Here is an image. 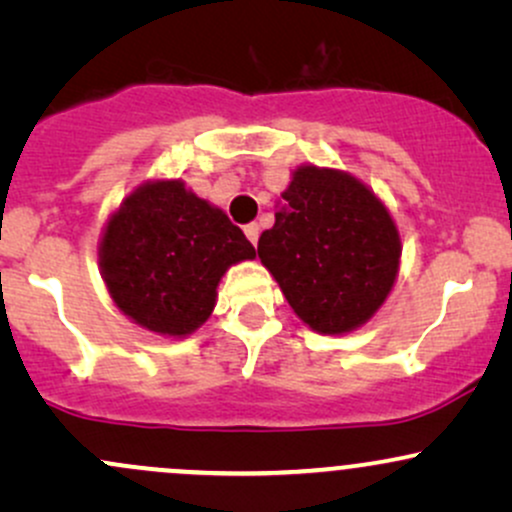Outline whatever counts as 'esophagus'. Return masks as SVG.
I'll list each match as a JSON object with an SVG mask.
<instances>
[{
  "mask_svg": "<svg viewBox=\"0 0 512 512\" xmlns=\"http://www.w3.org/2000/svg\"><path fill=\"white\" fill-rule=\"evenodd\" d=\"M243 231H245V236H248L250 243L257 245V238H260V226H257V223H248Z\"/></svg>",
  "mask_w": 512,
  "mask_h": 512,
  "instance_id": "esophagus-1",
  "label": "esophagus"
}]
</instances>
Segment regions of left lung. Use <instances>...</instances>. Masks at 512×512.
<instances>
[{
    "mask_svg": "<svg viewBox=\"0 0 512 512\" xmlns=\"http://www.w3.org/2000/svg\"><path fill=\"white\" fill-rule=\"evenodd\" d=\"M257 243L286 301L322 334L356 330L383 305L399 269L390 211L342 170L303 166Z\"/></svg>",
    "mask_w": 512,
    "mask_h": 512,
    "instance_id": "obj_1",
    "label": "left lung"
}]
</instances>
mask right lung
<instances>
[{
  "label": "right lung",
  "mask_w": 512,
  "mask_h": 512,
  "mask_svg": "<svg viewBox=\"0 0 512 512\" xmlns=\"http://www.w3.org/2000/svg\"><path fill=\"white\" fill-rule=\"evenodd\" d=\"M252 257L245 233L180 180L139 187L108 221L101 243L117 308L168 337L195 332L214 310L223 272Z\"/></svg>",
  "instance_id": "obj_1"
}]
</instances>
